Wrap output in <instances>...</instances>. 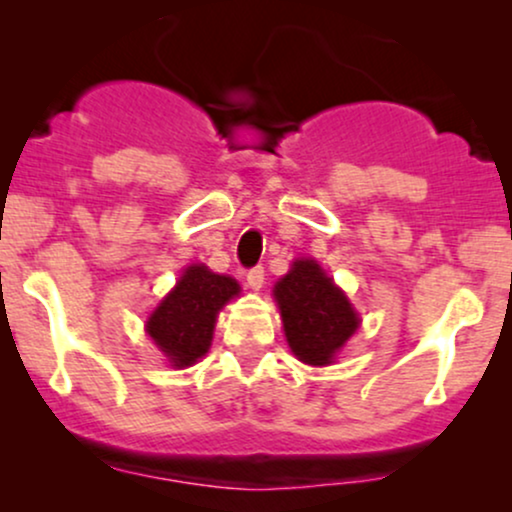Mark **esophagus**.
Instances as JSON below:
<instances>
[{"label": "esophagus", "mask_w": 512, "mask_h": 512, "mask_svg": "<svg viewBox=\"0 0 512 512\" xmlns=\"http://www.w3.org/2000/svg\"><path fill=\"white\" fill-rule=\"evenodd\" d=\"M248 286L252 291H260L262 284H264V267H252L248 269Z\"/></svg>", "instance_id": "esophagus-1"}]
</instances>
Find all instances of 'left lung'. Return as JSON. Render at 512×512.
Listing matches in <instances>:
<instances>
[{
	"instance_id": "left-lung-1",
	"label": "left lung",
	"mask_w": 512,
	"mask_h": 512,
	"mask_svg": "<svg viewBox=\"0 0 512 512\" xmlns=\"http://www.w3.org/2000/svg\"><path fill=\"white\" fill-rule=\"evenodd\" d=\"M291 351L310 366L332 363L346 339L356 332L358 317L349 298L315 260H296L274 286Z\"/></svg>"
}]
</instances>
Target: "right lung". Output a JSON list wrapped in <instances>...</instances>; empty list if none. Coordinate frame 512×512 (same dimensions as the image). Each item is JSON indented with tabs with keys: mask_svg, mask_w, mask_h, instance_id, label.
I'll return each instance as SVG.
<instances>
[{
	"mask_svg": "<svg viewBox=\"0 0 512 512\" xmlns=\"http://www.w3.org/2000/svg\"><path fill=\"white\" fill-rule=\"evenodd\" d=\"M238 291V281L231 276L209 272L204 264H192L151 313L146 332L173 366H192L209 351L216 315Z\"/></svg>",
	"mask_w": 512,
	"mask_h": 512,
	"instance_id": "add662e5",
	"label": "right lung"
}]
</instances>
